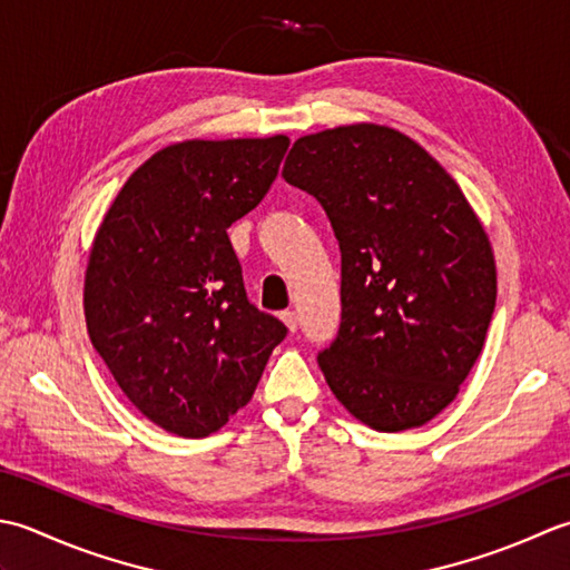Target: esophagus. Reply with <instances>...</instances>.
Listing matches in <instances>:
<instances>
[{
  "label": "esophagus",
  "instance_id": "obj_1",
  "mask_svg": "<svg viewBox=\"0 0 570 570\" xmlns=\"http://www.w3.org/2000/svg\"><path fill=\"white\" fill-rule=\"evenodd\" d=\"M281 320H283V324H285L289 332H293V334L297 332V312L285 309V312H281Z\"/></svg>",
  "mask_w": 570,
  "mask_h": 570
}]
</instances>
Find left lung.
I'll return each instance as SVG.
<instances>
[{
  "instance_id": "obj_1",
  "label": "left lung",
  "mask_w": 570,
  "mask_h": 570,
  "mask_svg": "<svg viewBox=\"0 0 570 570\" xmlns=\"http://www.w3.org/2000/svg\"><path fill=\"white\" fill-rule=\"evenodd\" d=\"M283 179L315 196L342 250V324L317 362L356 421L421 428L460 393L484 346L497 265L450 174L393 127L299 137Z\"/></svg>"
}]
</instances>
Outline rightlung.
<instances>
[{"label": "right lung", "instance_id": "right-lung-1", "mask_svg": "<svg viewBox=\"0 0 570 570\" xmlns=\"http://www.w3.org/2000/svg\"><path fill=\"white\" fill-rule=\"evenodd\" d=\"M289 139H184L142 161L92 238L90 342L135 409L206 438L258 386L287 327L253 307L228 226L268 194Z\"/></svg>", "mask_w": 570, "mask_h": 570}]
</instances>
